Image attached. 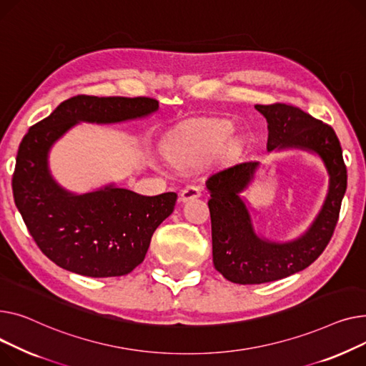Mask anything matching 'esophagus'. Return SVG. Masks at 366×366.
<instances>
[{
  "label": "esophagus",
  "mask_w": 366,
  "mask_h": 366,
  "mask_svg": "<svg viewBox=\"0 0 366 366\" xmlns=\"http://www.w3.org/2000/svg\"><path fill=\"white\" fill-rule=\"evenodd\" d=\"M201 197V187L199 186H195V184H190V186H186L182 193H180V199L183 202H187L190 199H195V198H199Z\"/></svg>",
  "instance_id": "obj_1"
}]
</instances>
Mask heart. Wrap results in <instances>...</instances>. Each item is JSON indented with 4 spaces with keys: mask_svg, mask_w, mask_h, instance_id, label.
<instances>
[{
    "mask_svg": "<svg viewBox=\"0 0 366 366\" xmlns=\"http://www.w3.org/2000/svg\"><path fill=\"white\" fill-rule=\"evenodd\" d=\"M229 134L230 127L223 122L205 124L171 139L165 146V157L177 168L193 167L222 147Z\"/></svg>",
    "mask_w": 366,
    "mask_h": 366,
    "instance_id": "heart-1",
    "label": "heart"
}]
</instances>
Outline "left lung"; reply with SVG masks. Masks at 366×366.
Instances as JSON below:
<instances>
[{"label":"left lung","mask_w":366,"mask_h":366,"mask_svg":"<svg viewBox=\"0 0 366 366\" xmlns=\"http://www.w3.org/2000/svg\"><path fill=\"white\" fill-rule=\"evenodd\" d=\"M255 109L267 121L269 152L300 149L317 155L330 183L310 227L292 241L274 242L255 232L247 201L241 197L254 180L259 162L234 164L207 180L212 263L227 281L241 285L277 281L309 267L331 239L347 187L342 150L330 125L285 103L255 104Z\"/></svg>","instance_id":"obj_1"}]
</instances>
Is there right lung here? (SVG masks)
I'll return each mask as SVG.
<instances>
[{"mask_svg": "<svg viewBox=\"0 0 366 366\" xmlns=\"http://www.w3.org/2000/svg\"><path fill=\"white\" fill-rule=\"evenodd\" d=\"M149 97L75 96L29 128L13 174V197L34 241L59 267L90 277L122 276L136 269L157 227L174 211L177 193L157 197L107 184L72 193L51 176L53 144L79 122L115 124L158 111Z\"/></svg>", "mask_w": 366, "mask_h": 366, "instance_id": "add662e5", "label": "right lung"}]
</instances>
